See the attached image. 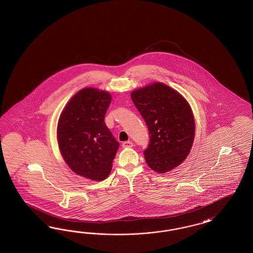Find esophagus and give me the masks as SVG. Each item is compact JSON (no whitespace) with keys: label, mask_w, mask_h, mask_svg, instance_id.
Returning <instances> with one entry per match:
<instances>
[{"label":"esophagus","mask_w":253,"mask_h":253,"mask_svg":"<svg viewBox=\"0 0 253 253\" xmlns=\"http://www.w3.org/2000/svg\"><path fill=\"white\" fill-rule=\"evenodd\" d=\"M133 145H132L131 141H126V142H123V146L124 148H129V147H131Z\"/></svg>","instance_id":"obj_1"}]
</instances>
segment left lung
I'll return each instance as SVG.
<instances>
[{
  "label": "left lung",
  "mask_w": 253,
  "mask_h": 253,
  "mask_svg": "<svg viewBox=\"0 0 253 253\" xmlns=\"http://www.w3.org/2000/svg\"><path fill=\"white\" fill-rule=\"evenodd\" d=\"M130 97L150 135L144 151L147 165L159 173L179 166L190 152L195 137V120L187 101L161 83L134 90Z\"/></svg>",
  "instance_id": "obj_1"
}]
</instances>
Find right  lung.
Wrapping results in <instances>:
<instances>
[{
    "label": "right lung",
    "mask_w": 253,
    "mask_h": 253,
    "mask_svg": "<svg viewBox=\"0 0 253 253\" xmlns=\"http://www.w3.org/2000/svg\"><path fill=\"white\" fill-rule=\"evenodd\" d=\"M111 95L84 88L69 100L57 125L62 157L78 175L101 181L111 171L120 146L105 123Z\"/></svg>",
    "instance_id": "right-lung-1"
}]
</instances>
